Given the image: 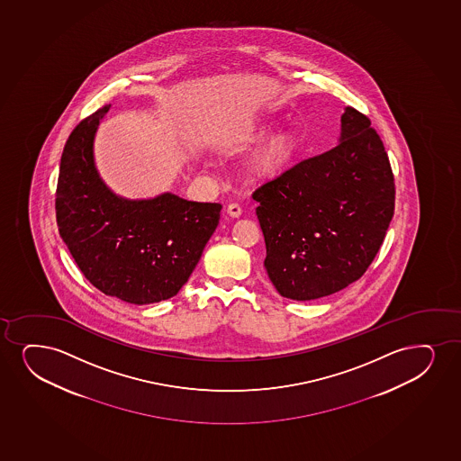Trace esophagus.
I'll list each match as a JSON object with an SVG mask.
<instances>
[{
  "mask_svg": "<svg viewBox=\"0 0 461 461\" xmlns=\"http://www.w3.org/2000/svg\"><path fill=\"white\" fill-rule=\"evenodd\" d=\"M227 214L230 217H233V219H238L242 214V210H240V206L238 203H231V205L227 206Z\"/></svg>",
  "mask_w": 461,
  "mask_h": 461,
  "instance_id": "obj_1",
  "label": "esophagus"
}]
</instances>
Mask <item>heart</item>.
I'll use <instances>...</instances> for the list:
<instances>
[{
    "instance_id": "b5f03b06",
    "label": "heart",
    "mask_w": 461,
    "mask_h": 461,
    "mask_svg": "<svg viewBox=\"0 0 461 461\" xmlns=\"http://www.w3.org/2000/svg\"><path fill=\"white\" fill-rule=\"evenodd\" d=\"M275 122L267 121L250 129L240 138L242 146L261 141L275 129ZM304 146V135L296 127H283L262 142L261 148L247 163V176L256 183H272L287 174L295 166L298 155Z\"/></svg>"
}]
</instances>
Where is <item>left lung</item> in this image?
I'll list each match as a JSON object with an SVG mask.
<instances>
[{
    "instance_id": "left-lung-1",
    "label": "left lung",
    "mask_w": 461,
    "mask_h": 461,
    "mask_svg": "<svg viewBox=\"0 0 461 461\" xmlns=\"http://www.w3.org/2000/svg\"><path fill=\"white\" fill-rule=\"evenodd\" d=\"M339 146L304 159L253 194L264 267L279 295L309 302L357 281L394 212V178L371 121L341 114Z\"/></svg>"
}]
</instances>
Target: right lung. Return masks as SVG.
I'll return each mask as SVG.
<instances>
[{
    "mask_svg": "<svg viewBox=\"0 0 461 461\" xmlns=\"http://www.w3.org/2000/svg\"><path fill=\"white\" fill-rule=\"evenodd\" d=\"M110 105L71 131L56 194L59 233L96 289L131 304L178 294L216 231L222 205L163 193L125 199L104 183L95 161L97 127Z\"/></svg>",
    "mask_w": 461,
    "mask_h": 461,
    "instance_id": "add662e5",
    "label": "right lung"
}]
</instances>
